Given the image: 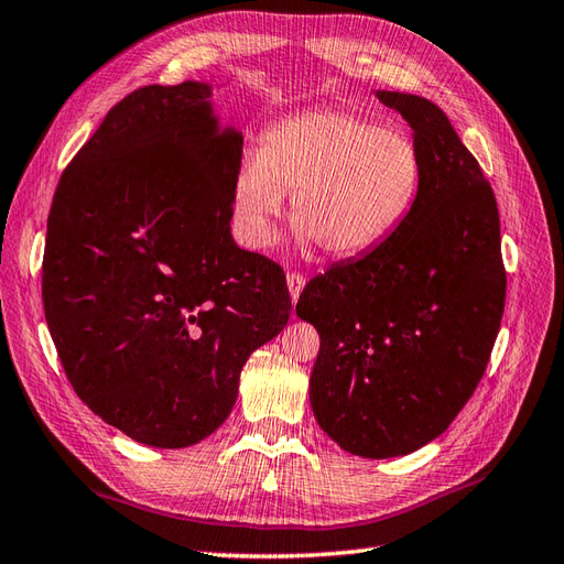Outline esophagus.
Listing matches in <instances>:
<instances>
[{"mask_svg": "<svg viewBox=\"0 0 564 564\" xmlns=\"http://www.w3.org/2000/svg\"><path fill=\"white\" fill-rule=\"evenodd\" d=\"M286 286H290V294H292V301H296L299 299V294H301V290H304L306 286V278L301 272H286Z\"/></svg>", "mask_w": 564, "mask_h": 564, "instance_id": "esophagus-1", "label": "esophagus"}]
</instances>
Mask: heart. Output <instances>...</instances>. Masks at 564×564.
I'll return each instance as SVG.
<instances>
[{
    "label": "heart",
    "instance_id": "1",
    "mask_svg": "<svg viewBox=\"0 0 564 564\" xmlns=\"http://www.w3.org/2000/svg\"><path fill=\"white\" fill-rule=\"evenodd\" d=\"M423 153L409 133L349 109H315L272 123L231 182L237 237L268 249L284 194L299 237L349 258L386 241L409 217L423 184Z\"/></svg>",
    "mask_w": 564,
    "mask_h": 564
}]
</instances>
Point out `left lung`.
<instances>
[{"label":"left lung","mask_w":564,"mask_h":564,"mask_svg":"<svg viewBox=\"0 0 564 564\" xmlns=\"http://www.w3.org/2000/svg\"><path fill=\"white\" fill-rule=\"evenodd\" d=\"M423 153L416 205L361 258L333 265L301 292L315 325V421L368 459L435 441L471 400L496 345L507 292L496 194L437 105L380 90Z\"/></svg>","instance_id":"1"}]
</instances>
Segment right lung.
Here are the masks:
<instances>
[{
  "instance_id": "1",
  "label": "right lung",
  "mask_w": 564,
  "mask_h": 564,
  "mask_svg": "<svg viewBox=\"0 0 564 564\" xmlns=\"http://www.w3.org/2000/svg\"><path fill=\"white\" fill-rule=\"evenodd\" d=\"M210 86H143L109 109L54 191L43 304L64 373L135 443L196 445L225 423L251 351L290 321L274 260L231 239L243 139Z\"/></svg>"
}]
</instances>
